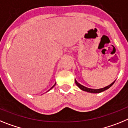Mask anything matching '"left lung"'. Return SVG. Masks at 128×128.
<instances>
[{"label":"left lung","mask_w":128,"mask_h":128,"mask_svg":"<svg viewBox=\"0 0 128 128\" xmlns=\"http://www.w3.org/2000/svg\"><path fill=\"white\" fill-rule=\"evenodd\" d=\"M75 84H76V86H77L79 88L80 90H82L84 91V92H89V93H100V92H104V91L106 90H108V89L110 88L111 86H112L114 84V82H115V80L114 81V82H112L111 84L107 86H106V87L103 88L96 89V90H95V89L88 88H87V87H85V86H84L81 85L80 84H79V83L77 81H76L75 79Z\"/></svg>","instance_id":"8db88e82"}]
</instances>
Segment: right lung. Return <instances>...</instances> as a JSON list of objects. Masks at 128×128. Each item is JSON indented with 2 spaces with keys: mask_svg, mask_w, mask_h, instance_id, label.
I'll use <instances>...</instances> for the list:
<instances>
[{
  "mask_svg": "<svg viewBox=\"0 0 128 128\" xmlns=\"http://www.w3.org/2000/svg\"><path fill=\"white\" fill-rule=\"evenodd\" d=\"M55 84H56V83H55V84H54V85H53V86H52V88H50V90H52V88H53V87H54V86H55ZM50 90H48V92H49V91H50Z\"/></svg>",
  "mask_w": 128,
  "mask_h": 128,
  "instance_id": "add662e5",
  "label": "right lung"
}]
</instances>
